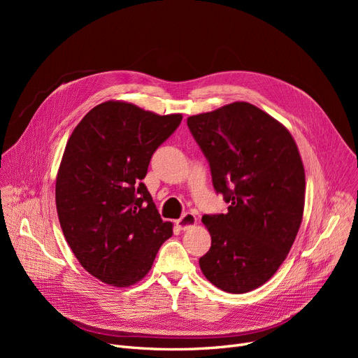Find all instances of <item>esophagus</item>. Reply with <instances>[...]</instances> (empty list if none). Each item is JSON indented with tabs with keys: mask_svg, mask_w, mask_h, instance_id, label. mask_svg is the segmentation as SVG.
<instances>
[{
	"mask_svg": "<svg viewBox=\"0 0 358 358\" xmlns=\"http://www.w3.org/2000/svg\"><path fill=\"white\" fill-rule=\"evenodd\" d=\"M196 223H197V219L193 213H184L178 220H176L177 228L181 231H187V229L193 228Z\"/></svg>",
	"mask_w": 358,
	"mask_h": 358,
	"instance_id": "esophagus-1",
	"label": "esophagus"
}]
</instances>
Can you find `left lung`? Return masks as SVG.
I'll use <instances>...</instances> for the list:
<instances>
[{"label": "left lung", "instance_id": "1", "mask_svg": "<svg viewBox=\"0 0 358 358\" xmlns=\"http://www.w3.org/2000/svg\"><path fill=\"white\" fill-rule=\"evenodd\" d=\"M209 161L228 213L204 215L212 245L199 264L212 285L247 293L286 259L305 208V168L290 131L261 108L236 101L187 119Z\"/></svg>", "mask_w": 358, "mask_h": 358}]
</instances>
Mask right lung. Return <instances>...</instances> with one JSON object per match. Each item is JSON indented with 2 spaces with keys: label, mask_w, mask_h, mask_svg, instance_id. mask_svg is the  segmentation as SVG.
I'll return each instance as SVG.
<instances>
[{
  "label": "right lung",
  "mask_w": 358,
  "mask_h": 358,
  "mask_svg": "<svg viewBox=\"0 0 358 358\" xmlns=\"http://www.w3.org/2000/svg\"><path fill=\"white\" fill-rule=\"evenodd\" d=\"M181 119L111 100L90 110L68 139L56 210L73 255L106 285L138 283L173 235V223L161 219L142 180Z\"/></svg>",
  "instance_id": "obj_1"
}]
</instances>
